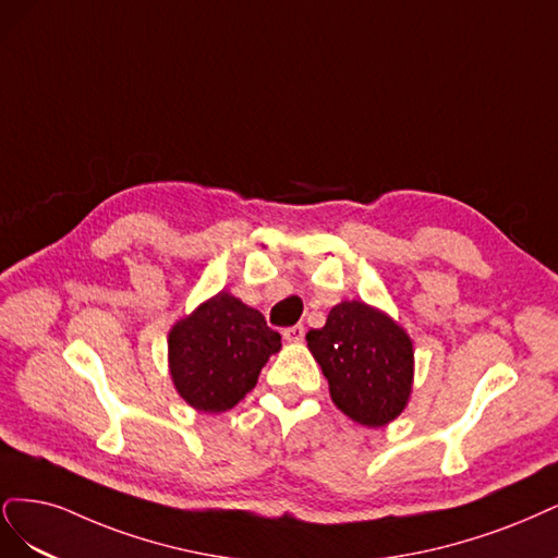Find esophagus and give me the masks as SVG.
Returning <instances> with one entry per match:
<instances>
[{
  "label": "esophagus",
  "mask_w": 558,
  "mask_h": 558,
  "mask_svg": "<svg viewBox=\"0 0 558 558\" xmlns=\"http://www.w3.org/2000/svg\"><path fill=\"white\" fill-rule=\"evenodd\" d=\"M303 336H305V329H303L301 325H294V327H287V329L282 331V338H284V340H290V343H301V340H303Z\"/></svg>",
  "instance_id": "34e87169"
}]
</instances>
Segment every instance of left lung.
<instances>
[{"mask_svg":"<svg viewBox=\"0 0 558 558\" xmlns=\"http://www.w3.org/2000/svg\"><path fill=\"white\" fill-rule=\"evenodd\" d=\"M305 340L329 380L333 403L350 420L385 426L401 415L412 389V343L385 313L343 301Z\"/></svg>","mask_w":558,"mask_h":558,"instance_id":"left-lung-1","label":"left lung"}]
</instances>
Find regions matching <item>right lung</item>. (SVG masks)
Segmentation results:
<instances>
[{
  "mask_svg": "<svg viewBox=\"0 0 558 558\" xmlns=\"http://www.w3.org/2000/svg\"><path fill=\"white\" fill-rule=\"evenodd\" d=\"M280 333L259 311L220 292L169 333V366L178 393L196 410L225 412L257 385Z\"/></svg>",
  "mask_w": 558,
  "mask_h": 558,
  "instance_id": "obj_1",
  "label": "right lung"
}]
</instances>
